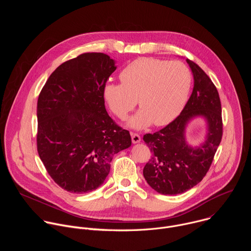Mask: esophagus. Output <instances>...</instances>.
<instances>
[{
    "mask_svg": "<svg viewBox=\"0 0 251 251\" xmlns=\"http://www.w3.org/2000/svg\"><path fill=\"white\" fill-rule=\"evenodd\" d=\"M131 138H132V143H133V144H137V143L141 142L140 135H138L136 133H132L131 134Z\"/></svg>",
    "mask_w": 251,
    "mask_h": 251,
    "instance_id": "obj_1",
    "label": "esophagus"
}]
</instances>
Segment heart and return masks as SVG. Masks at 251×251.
I'll use <instances>...</instances> for the list:
<instances>
[{
	"label": "heart",
	"instance_id": "obj_1",
	"mask_svg": "<svg viewBox=\"0 0 251 251\" xmlns=\"http://www.w3.org/2000/svg\"><path fill=\"white\" fill-rule=\"evenodd\" d=\"M119 77L121 83L104 86V99L122 120L134 109L138 99L141 109L128 122L129 127L137 130L174 121L184 109L193 82L191 71L183 62L152 57L133 60Z\"/></svg>",
	"mask_w": 251,
	"mask_h": 251
}]
</instances>
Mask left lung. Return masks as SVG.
Segmentation results:
<instances>
[{"label":"left lung","instance_id":"8db88e82","mask_svg":"<svg viewBox=\"0 0 251 251\" xmlns=\"http://www.w3.org/2000/svg\"><path fill=\"white\" fill-rule=\"evenodd\" d=\"M194 76V89L183 111L173 122L143 137L152 158L143 170L149 186L162 195L183 194L198 185L207 173L223 137L222 105L217 87L204 71L187 59ZM207 124L205 140L192 147L185 129L195 118Z\"/></svg>","mask_w":251,"mask_h":251}]
</instances>
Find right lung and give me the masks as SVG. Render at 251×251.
I'll list each match as a JSON object with an SVG mask.
<instances>
[{
	"label": "right lung",
	"instance_id": "obj_1",
	"mask_svg": "<svg viewBox=\"0 0 251 251\" xmlns=\"http://www.w3.org/2000/svg\"><path fill=\"white\" fill-rule=\"evenodd\" d=\"M102 52H86L60 64L38 100L39 156L63 190L84 194L100 187L113 156L131 146L129 131L111 119L103 89L116 70Z\"/></svg>",
	"mask_w": 251,
	"mask_h": 251
}]
</instances>
